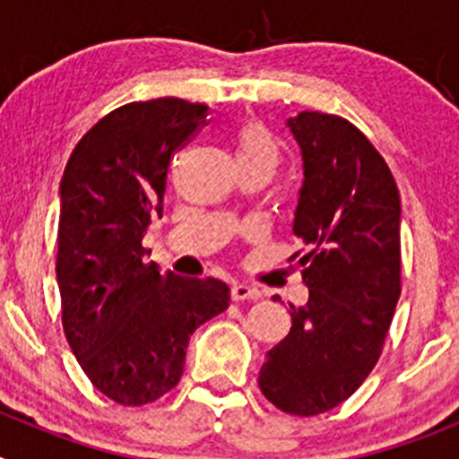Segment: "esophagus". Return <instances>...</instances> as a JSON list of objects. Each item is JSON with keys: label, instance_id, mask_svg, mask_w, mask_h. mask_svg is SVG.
<instances>
[{"label": "esophagus", "instance_id": "obj_1", "mask_svg": "<svg viewBox=\"0 0 459 459\" xmlns=\"http://www.w3.org/2000/svg\"><path fill=\"white\" fill-rule=\"evenodd\" d=\"M259 296H262V294H259V290L246 285V282H234V285H232V299H234V301H257Z\"/></svg>", "mask_w": 459, "mask_h": 459}]
</instances>
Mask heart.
<instances>
[{
	"mask_svg": "<svg viewBox=\"0 0 459 459\" xmlns=\"http://www.w3.org/2000/svg\"><path fill=\"white\" fill-rule=\"evenodd\" d=\"M237 160H264L278 163V144L264 126H246L237 137Z\"/></svg>",
	"mask_w": 459,
	"mask_h": 459,
	"instance_id": "b5f03b06",
	"label": "heart"
}]
</instances>
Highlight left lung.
<instances>
[{
  "mask_svg": "<svg viewBox=\"0 0 459 459\" xmlns=\"http://www.w3.org/2000/svg\"><path fill=\"white\" fill-rule=\"evenodd\" d=\"M287 128L301 149L294 237L307 303L266 354L259 388L294 416L344 403L379 360L400 299V193L391 169L342 117L299 112ZM296 257V255H294Z\"/></svg>",
  "mask_w": 459,
  "mask_h": 459,
  "instance_id": "1",
  "label": "left lung"
}]
</instances>
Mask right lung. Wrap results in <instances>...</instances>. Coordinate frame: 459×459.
I'll list each match as a JSON object with an SVG mask.
<instances>
[{
    "instance_id": "right-lung-1",
    "label": "right lung",
    "mask_w": 459,
    "mask_h": 459,
    "mask_svg": "<svg viewBox=\"0 0 459 459\" xmlns=\"http://www.w3.org/2000/svg\"><path fill=\"white\" fill-rule=\"evenodd\" d=\"M206 121V105L181 99L128 103L93 126L64 169V333L93 386L124 407L172 391L195 328L230 306L222 280L160 273L142 248L147 227L163 216L169 158Z\"/></svg>"
}]
</instances>
